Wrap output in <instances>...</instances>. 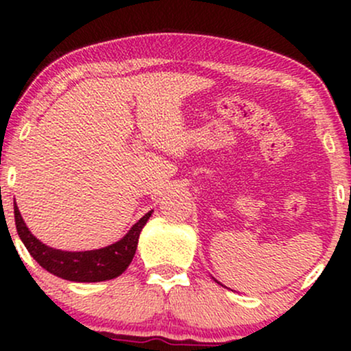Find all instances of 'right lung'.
I'll return each instance as SVG.
<instances>
[{
    "mask_svg": "<svg viewBox=\"0 0 351 351\" xmlns=\"http://www.w3.org/2000/svg\"><path fill=\"white\" fill-rule=\"evenodd\" d=\"M153 211H148L138 223L130 228V231L115 244L95 251L69 252L60 249L49 247L43 244L38 237L31 234L26 223L23 221L21 213L14 203V221L18 234L26 245L31 256L41 267L54 276L71 282H102L119 277L128 267L134 259L140 232Z\"/></svg>",
    "mask_w": 351,
    "mask_h": 351,
    "instance_id": "obj_1",
    "label": "right lung"
}]
</instances>
